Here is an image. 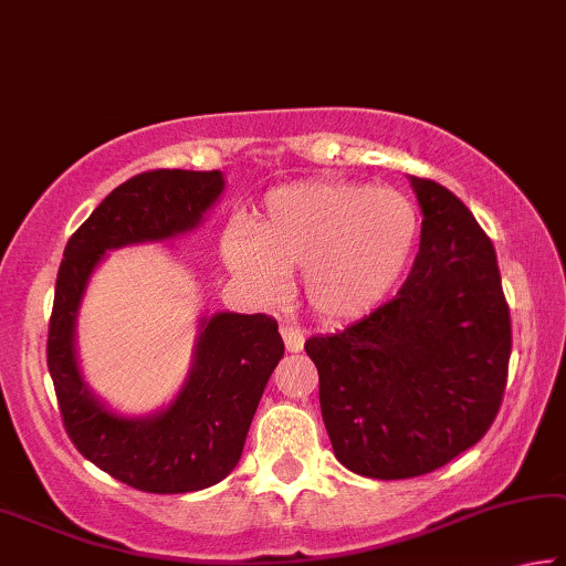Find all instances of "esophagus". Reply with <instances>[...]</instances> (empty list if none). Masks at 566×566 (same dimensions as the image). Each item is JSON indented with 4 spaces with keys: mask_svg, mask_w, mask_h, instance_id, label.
I'll list each match as a JSON object with an SVG mask.
<instances>
[{
    "mask_svg": "<svg viewBox=\"0 0 566 566\" xmlns=\"http://www.w3.org/2000/svg\"><path fill=\"white\" fill-rule=\"evenodd\" d=\"M281 336L285 342V349H289L291 354H298L303 349V344H306V336H303L301 328H295V326H281Z\"/></svg>",
    "mask_w": 566,
    "mask_h": 566,
    "instance_id": "34e87169",
    "label": "esophagus"
}]
</instances>
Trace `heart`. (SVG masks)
Here are the masks:
<instances>
[{"instance_id":"1","label":"heart","mask_w":566,"mask_h":566,"mask_svg":"<svg viewBox=\"0 0 566 566\" xmlns=\"http://www.w3.org/2000/svg\"><path fill=\"white\" fill-rule=\"evenodd\" d=\"M420 240L412 199L389 187L303 181L268 195L263 214L222 234L224 265L271 298L283 273L303 271L311 311L352 321L387 298Z\"/></svg>"}]
</instances>
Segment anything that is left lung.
I'll list each match as a JSON object with an SVG mask.
<instances>
[{"mask_svg": "<svg viewBox=\"0 0 566 566\" xmlns=\"http://www.w3.org/2000/svg\"><path fill=\"white\" fill-rule=\"evenodd\" d=\"M410 185L422 210L410 277L369 316L306 342L334 455L379 481L432 473L473 448L499 415L511 356L489 234L438 181Z\"/></svg>", "mask_w": 566, "mask_h": 566, "instance_id": "1", "label": "left lung"}]
</instances>
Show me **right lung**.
<instances>
[{
	"mask_svg": "<svg viewBox=\"0 0 566 566\" xmlns=\"http://www.w3.org/2000/svg\"><path fill=\"white\" fill-rule=\"evenodd\" d=\"M222 192V171L136 174L75 230L57 271L48 369L65 430L93 465L146 493L202 491L234 471L260 397L283 356V338L263 313L202 316L192 367L177 397L151 415H124L83 379L77 311L108 250L192 232Z\"/></svg>",
	"mask_w": 566,
	"mask_h": 566,
	"instance_id": "1",
	"label": "right lung"
}]
</instances>
